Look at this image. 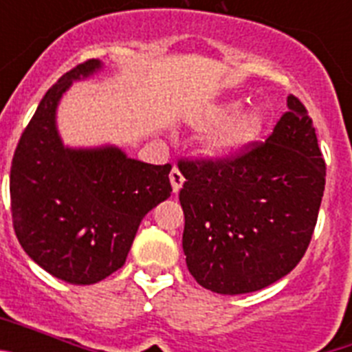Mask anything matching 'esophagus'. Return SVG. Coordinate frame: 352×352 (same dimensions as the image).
Wrapping results in <instances>:
<instances>
[{
    "mask_svg": "<svg viewBox=\"0 0 352 352\" xmlns=\"http://www.w3.org/2000/svg\"><path fill=\"white\" fill-rule=\"evenodd\" d=\"M169 179H170V185H173V190L178 194L179 188H182V185H183V182H185L182 170H179L178 167H173V170H170V174H169Z\"/></svg>",
    "mask_w": 352,
    "mask_h": 352,
    "instance_id": "1",
    "label": "esophagus"
}]
</instances>
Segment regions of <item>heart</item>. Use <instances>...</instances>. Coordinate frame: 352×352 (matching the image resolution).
Here are the masks:
<instances>
[{
    "label": "heart",
    "instance_id": "1",
    "mask_svg": "<svg viewBox=\"0 0 352 352\" xmlns=\"http://www.w3.org/2000/svg\"><path fill=\"white\" fill-rule=\"evenodd\" d=\"M239 104L229 102L219 107L210 109L208 113L199 118V126H214L236 113ZM264 126V114L261 109L252 107L235 114L231 120L226 121L219 130H214L206 142V151L213 158H229L239 149L252 142L261 133Z\"/></svg>",
    "mask_w": 352,
    "mask_h": 352
}]
</instances>
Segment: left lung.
Instances as JSON below:
<instances>
[{
	"label": "left lung",
	"mask_w": 352,
	"mask_h": 352,
	"mask_svg": "<svg viewBox=\"0 0 352 352\" xmlns=\"http://www.w3.org/2000/svg\"><path fill=\"white\" fill-rule=\"evenodd\" d=\"M183 252L197 284L219 294L268 287L309 248L326 164L312 118L294 95L264 142L229 158H182Z\"/></svg>",
	"instance_id": "obj_1"
}]
</instances>
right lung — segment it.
Returning a JSON list of instances; mask_svg holds the SVG:
<instances>
[{"label":"right lung","instance_id":"right-lung-1","mask_svg":"<svg viewBox=\"0 0 352 352\" xmlns=\"http://www.w3.org/2000/svg\"><path fill=\"white\" fill-rule=\"evenodd\" d=\"M98 68V60L84 61L49 88L19 139L10 169L19 243L40 268L76 285L120 270L142 217L173 192L170 164L133 160L114 146H63L56 107L74 80Z\"/></svg>","mask_w":352,"mask_h":352}]
</instances>
